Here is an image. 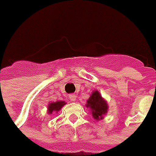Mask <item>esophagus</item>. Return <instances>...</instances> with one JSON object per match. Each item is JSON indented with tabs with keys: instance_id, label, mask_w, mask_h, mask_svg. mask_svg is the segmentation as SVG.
Listing matches in <instances>:
<instances>
[{
	"instance_id": "1",
	"label": "esophagus",
	"mask_w": 156,
	"mask_h": 156,
	"mask_svg": "<svg viewBox=\"0 0 156 156\" xmlns=\"http://www.w3.org/2000/svg\"><path fill=\"white\" fill-rule=\"evenodd\" d=\"M69 100L71 101H76V96L75 95H69Z\"/></svg>"
}]
</instances>
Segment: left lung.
I'll return each mask as SVG.
<instances>
[{"instance_id": "left-lung-1", "label": "left lung", "mask_w": 156, "mask_h": 156, "mask_svg": "<svg viewBox=\"0 0 156 156\" xmlns=\"http://www.w3.org/2000/svg\"><path fill=\"white\" fill-rule=\"evenodd\" d=\"M85 106L90 110L91 115H92L94 119L97 121L101 120L102 119H104V116L107 115L109 110L108 103L97 90L91 92V96L87 101Z\"/></svg>"}]
</instances>
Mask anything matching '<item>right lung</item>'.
Here are the masks:
<instances>
[{
    "mask_svg": "<svg viewBox=\"0 0 156 156\" xmlns=\"http://www.w3.org/2000/svg\"><path fill=\"white\" fill-rule=\"evenodd\" d=\"M65 105H66V102L65 101H57L55 102H50L47 106V114L51 115L52 113H58L61 110Z\"/></svg>",
    "mask_w": 156,
    "mask_h": 156,
    "instance_id": "1",
    "label": "right lung"
}]
</instances>
